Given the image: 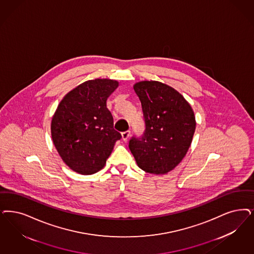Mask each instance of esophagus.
I'll list each match as a JSON object with an SVG mask.
<instances>
[{
  "label": "esophagus",
  "instance_id": "esophagus-1",
  "mask_svg": "<svg viewBox=\"0 0 254 254\" xmlns=\"http://www.w3.org/2000/svg\"><path fill=\"white\" fill-rule=\"evenodd\" d=\"M130 136V131L127 130V131L122 132V139L123 140H127Z\"/></svg>",
  "mask_w": 254,
  "mask_h": 254
}]
</instances>
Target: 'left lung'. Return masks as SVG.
<instances>
[{
  "instance_id": "left-lung-1",
  "label": "left lung",
  "mask_w": 254,
  "mask_h": 254,
  "mask_svg": "<svg viewBox=\"0 0 254 254\" xmlns=\"http://www.w3.org/2000/svg\"><path fill=\"white\" fill-rule=\"evenodd\" d=\"M140 98L145 129L132 136L128 147L138 166L149 174L164 175L183 159L195 132L190 105L174 88L158 81L134 85Z\"/></svg>"
}]
</instances>
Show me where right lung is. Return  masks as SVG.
Here are the masks:
<instances>
[{"label": "right lung", "mask_w": 254, "mask_h": 254, "mask_svg": "<svg viewBox=\"0 0 254 254\" xmlns=\"http://www.w3.org/2000/svg\"><path fill=\"white\" fill-rule=\"evenodd\" d=\"M117 86L113 79L85 81L63 98L53 115V143L64 162L80 175L100 171L122 138L106 103Z\"/></svg>", "instance_id": "obj_1"}]
</instances>
